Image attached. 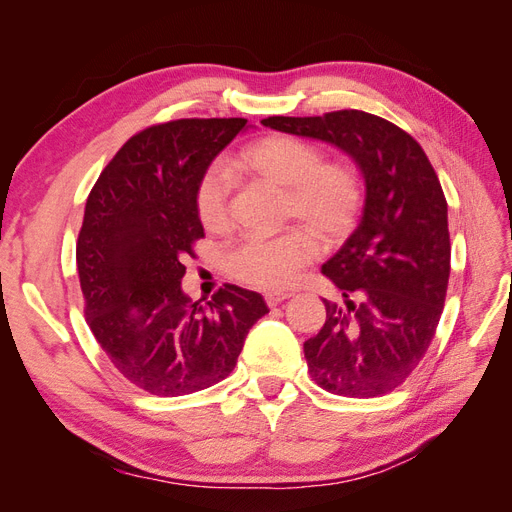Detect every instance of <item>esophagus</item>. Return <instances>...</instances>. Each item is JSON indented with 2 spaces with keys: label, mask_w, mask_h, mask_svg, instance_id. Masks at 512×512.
Masks as SVG:
<instances>
[{
  "label": "esophagus",
  "mask_w": 512,
  "mask_h": 512,
  "mask_svg": "<svg viewBox=\"0 0 512 512\" xmlns=\"http://www.w3.org/2000/svg\"><path fill=\"white\" fill-rule=\"evenodd\" d=\"M290 297H292L290 292H267V294H265V301H267L269 307H275V305H280L282 301H286V299H290Z\"/></svg>",
  "instance_id": "esophagus-1"
}]
</instances>
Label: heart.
Instances as JSON below:
<instances>
[{
    "label": "heart",
    "mask_w": 512,
    "mask_h": 512,
    "mask_svg": "<svg viewBox=\"0 0 512 512\" xmlns=\"http://www.w3.org/2000/svg\"><path fill=\"white\" fill-rule=\"evenodd\" d=\"M237 168L284 192V218L301 222L322 245L344 241L363 207V185L344 162H324L322 151L301 138L273 134L247 145ZM232 173L211 164L194 192L198 220L211 232L230 226ZM316 241L305 230L277 237H247L228 252V271L239 282L260 290H280L297 280L316 258Z\"/></svg>",
    "instance_id": "heart-1"
}]
</instances>
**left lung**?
<instances>
[{
    "label": "left lung",
    "mask_w": 512,
    "mask_h": 512,
    "mask_svg": "<svg viewBox=\"0 0 512 512\" xmlns=\"http://www.w3.org/2000/svg\"><path fill=\"white\" fill-rule=\"evenodd\" d=\"M262 126L342 149L365 179L359 226L322 273L344 305L303 344L309 374L342 397H380L425 356L451 275L448 209L436 170L414 138L365 111L267 117Z\"/></svg>",
    "instance_id": "8db88e82"
}]
</instances>
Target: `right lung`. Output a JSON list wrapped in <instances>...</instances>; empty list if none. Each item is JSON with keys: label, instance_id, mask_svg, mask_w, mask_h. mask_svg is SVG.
Segmentation results:
<instances>
[{"label": "right lung", "instance_id": "right-lung-1", "mask_svg": "<svg viewBox=\"0 0 512 512\" xmlns=\"http://www.w3.org/2000/svg\"><path fill=\"white\" fill-rule=\"evenodd\" d=\"M247 119H177L134 134L91 190L76 267L91 333L119 374L151 395L209 389L237 365L269 314L258 292L224 284L207 303L181 288L205 237L194 192Z\"/></svg>", "mask_w": 512, "mask_h": 512}]
</instances>
